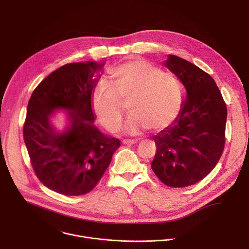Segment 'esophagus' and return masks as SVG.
<instances>
[{
	"label": "esophagus",
	"mask_w": 249,
	"mask_h": 249,
	"mask_svg": "<svg viewBox=\"0 0 249 249\" xmlns=\"http://www.w3.org/2000/svg\"><path fill=\"white\" fill-rule=\"evenodd\" d=\"M137 142H138V140H136V139H125V140H123V144L134 145L137 143Z\"/></svg>",
	"instance_id": "34e87169"
}]
</instances>
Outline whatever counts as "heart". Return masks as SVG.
Wrapping results in <instances>:
<instances>
[{
	"instance_id": "b5f03b06",
	"label": "heart",
	"mask_w": 249,
	"mask_h": 249,
	"mask_svg": "<svg viewBox=\"0 0 249 249\" xmlns=\"http://www.w3.org/2000/svg\"><path fill=\"white\" fill-rule=\"evenodd\" d=\"M111 88L100 87L92 93V107L101 124L116 130L122 120L121 100H128L129 117L122 126L136 135L152 128L161 131L181 113L183 91L179 82L144 60H134L116 67Z\"/></svg>"
}]
</instances>
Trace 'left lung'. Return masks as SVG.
I'll list each match as a JSON object with an SVG mask.
<instances>
[{"instance_id":"left-lung-1","label":"left lung","mask_w":249,"mask_h":249,"mask_svg":"<svg viewBox=\"0 0 249 249\" xmlns=\"http://www.w3.org/2000/svg\"><path fill=\"white\" fill-rule=\"evenodd\" d=\"M165 66L182 83L186 100L174 123L153 137L152 169L163 184L186 187L205 178L223 155L227 105L214 79L194 64L169 55Z\"/></svg>"}]
</instances>
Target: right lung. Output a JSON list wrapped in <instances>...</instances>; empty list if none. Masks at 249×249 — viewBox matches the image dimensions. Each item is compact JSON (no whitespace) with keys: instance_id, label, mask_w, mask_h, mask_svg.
I'll return each mask as SVG.
<instances>
[{"instance_id":"obj_1","label":"right lung","mask_w":249,"mask_h":249,"mask_svg":"<svg viewBox=\"0 0 249 249\" xmlns=\"http://www.w3.org/2000/svg\"><path fill=\"white\" fill-rule=\"evenodd\" d=\"M103 64H66L35 89L27 105L23 139L37 178L67 196L90 192L111 162L120 141L94 126L91 93ZM59 108L67 109L69 125L61 133L50 123Z\"/></svg>"}]
</instances>
